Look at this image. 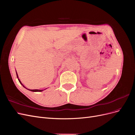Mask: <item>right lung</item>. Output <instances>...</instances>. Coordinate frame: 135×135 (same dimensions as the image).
Instances as JSON below:
<instances>
[{
    "instance_id": "1",
    "label": "right lung",
    "mask_w": 135,
    "mask_h": 135,
    "mask_svg": "<svg viewBox=\"0 0 135 135\" xmlns=\"http://www.w3.org/2000/svg\"><path fill=\"white\" fill-rule=\"evenodd\" d=\"M16 75H17V78H18V81H19V82L20 83V84H21V85H22V86H23L24 88H25L26 89H28V90H29V91H32V92H42V91H43L45 90V89H47V88H46V89H27V88H26L25 86H24V85L22 84V83H21V81H20V80L18 79V74H17V71H16Z\"/></svg>"
}]
</instances>
